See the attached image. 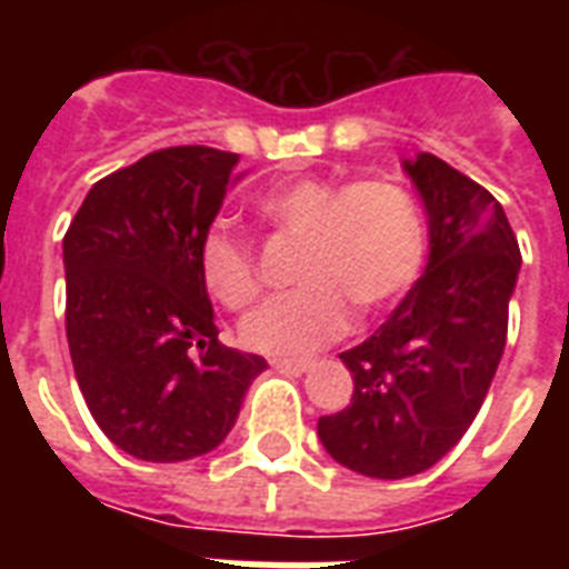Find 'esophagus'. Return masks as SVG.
Segmentation results:
<instances>
[{
    "label": "esophagus",
    "mask_w": 569,
    "mask_h": 569,
    "mask_svg": "<svg viewBox=\"0 0 569 569\" xmlns=\"http://www.w3.org/2000/svg\"><path fill=\"white\" fill-rule=\"evenodd\" d=\"M271 366H274V369H280V372L301 375L310 369L312 360H289V357H274V360H271Z\"/></svg>",
    "instance_id": "obj_1"
}]
</instances>
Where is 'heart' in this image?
Listing matches in <instances>:
<instances>
[{"mask_svg":"<svg viewBox=\"0 0 569 569\" xmlns=\"http://www.w3.org/2000/svg\"><path fill=\"white\" fill-rule=\"evenodd\" d=\"M280 236L303 239L298 292L241 321V342L268 357H303L351 328V307L378 312L416 283L425 262L422 206L392 177L330 180L295 177L257 200ZM197 268L206 292L227 310L259 301L253 250L236 232L212 227L200 239Z\"/></svg>","mask_w":569,"mask_h":569,"instance_id":"b5f03b06","label":"heart"}]
</instances>
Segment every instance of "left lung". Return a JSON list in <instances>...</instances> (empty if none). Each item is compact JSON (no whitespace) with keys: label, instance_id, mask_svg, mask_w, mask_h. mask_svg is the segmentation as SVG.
I'll list each match as a JSON object with an SVG mask.
<instances>
[{"label":"left lung","instance_id":"8db88e82","mask_svg":"<svg viewBox=\"0 0 569 569\" xmlns=\"http://www.w3.org/2000/svg\"><path fill=\"white\" fill-rule=\"evenodd\" d=\"M405 171L428 212V268L372 337L339 355L355 396L319 419L330 458L369 478L425 472L467 433L502 360L522 262L485 186L431 153Z\"/></svg>","mask_w":569,"mask_h":569}]
</instances>
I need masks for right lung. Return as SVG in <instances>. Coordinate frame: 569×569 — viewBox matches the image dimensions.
<instances>
[{
    "mask_svg": "<svg viewBox=\"0 0 569 569\" xmlns=\"http://www.w3.org/2000/svg\"><path fill=\"white\" fill-rule=\"evenodd\" d=\"M239 156L164 147L93 182L64 232L67 342L93 422L138 460L212 451L259 355L218 342L197 248Z\"/></svg>",
    "mask_w": 569,
    "mask_h": 569,
    "instance_id": "1",
    "label": "right lung"
}]
</instances>
